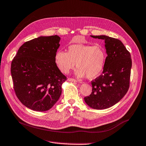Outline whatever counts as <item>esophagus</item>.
<instances>
[{
	"mask_svg": "<svg viewBox=\"0 0 146 146\" xmlns=\"http://www.w3.org/2000/svg\"><path fill=\"white\" fill-rule=\"evenodd\" d=\"M68 81H73V82H77V81L75 79H74V78H68Z\"/></svg>",
	"mask_w": 146,
	"mask_h": 146,
	"instance_id": "esophagus-1",
	"label": "esophagus"
}]
</instances>
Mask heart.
<instances>
[{"label":"heart","instance_id":"obj_1","mask_svg":"<svg viewBox=\"0 0 146 146\" xmlns=\"http://www.w3.org/2000/svg\"><path fill=\"white\" fill-rule=\"evenodd\" d=\"M107 58L106 50L102 46L90 44H74L68 46V52L58 51L55 62L63 73H68L74 68H78L76 74L79 77L86 76L93 79L103 72Z\"/></svg>","mask_w":146,"mask_h":146}]
</instances>
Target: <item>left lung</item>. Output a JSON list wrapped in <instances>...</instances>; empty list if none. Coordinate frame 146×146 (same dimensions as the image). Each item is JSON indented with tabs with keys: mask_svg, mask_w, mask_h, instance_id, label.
I'll return each instance as SVG.
<instances>
[{
	"mask_svg": "<svg viewBox=\"0 0 146 146\" xmlns=\"http://www.w3.org/2000/svg\"><path fill=\"white\" fill-rule=\"evenodd\" d=\"M104 40L107 58L103 74L91 81L92 92L84 98L86 103L96 110L113 106L123 98L129 88L132 60L123 43L106 35H91Z\"/></svg>",
	"mask_w": 146,
	"mask_h": 146,
	"instance_id": "1",
	"label": "left lung"
}]
</instances>
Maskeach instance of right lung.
I'll use <instances>...</instances> for the list:
<instances>
[{"label":"right lung","instance_id":"1","mask_svg":"<svg viewBox=\"0 0 146 146\" xmlns=\"http://www.w3.org/2000/svg\"><path fill=\"white\" fill-rule=\"evenodd\" d=\"M60 36H40L20 47L11 63L13 89L24 106L36 111L52 108L66 77L55 62Z\"/></svg>","mask_w":146,"mask_h":146}]
</instances>
